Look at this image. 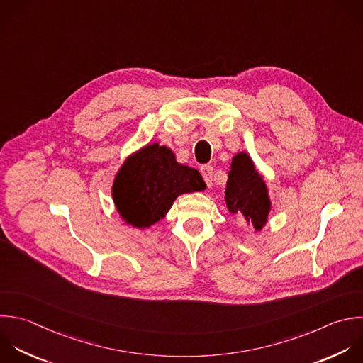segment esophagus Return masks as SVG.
Returning a JSON list of instances; mask_svg holds the SVG:
<instances>
[{"mask_svg":"<svg viewBox=\"0 0 363 363\" xmlns=\"http://www.w3.org/2000/svg\"><path fill=\"white\" fill-rule=\"evenodd\" d=\"M200 172H201V176H203L206 184L208 187H211V184H213V167L210 164H204V166L200 167Z\"/></svg>","mask_w":363,"mask_h":363,"instance_id":"obj_1","label":"esophagus"}]
</instances>
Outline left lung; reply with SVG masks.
Masks as SVG:
<instances>
[{
    "instance_id": "8db88e82",
    "label": "left lung",
    "mask_w": 363,
    "mask_h": 363,
    "mask_svg": "<svg viewBox=\"0 0 363 363\" xmlns=\"http://www.w3.org/2000/svg\"><path fill=\"white\" fill-rule=\"evenodd\" d=\"M225 204L231 214L242 216L255 231H259L268 220L271 210L268 189L245 152L233 157L225 187Z\"/></svg>"
}]
</instances>
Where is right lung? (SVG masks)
<instances>
[{
  "label": "right lung",
  "mask_w": 363,
  "mask_h": 363,
  "mask_svg": "<svg viewBox=\"0 0 363 363\" xmlns=\"http://www.w3.org/2000/svg\"><path fill=\"white\" fill-rule=\"evenodd\" d=\"M204 189L196 169L177 163L169 147L153 143L125 160L116 173L112 196L126 224L145 230L163 218L180 194Z\"/></svg>",
  "instance_id": "right-lung-1"
}]
</instances>
